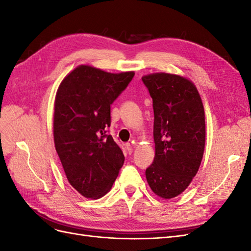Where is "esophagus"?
Wrapping results in <instances>:
<instances>
[{
	"mask_svg": "<svg viewBox=\"0 0 251 251\" xmlns=\"http://www.w3.org/2000/svg\"><path fill=\"white\" fill-rule=\"evenodd\" d=\"M126 150L128 154H132L133 153V147L131 146L130 143H126Z\"/></svg>",
	"mask_w": 251,
	"mask_h": 251,
	"instance_id": "34e87169",
	"label": "esophagus"
}]
</instances>
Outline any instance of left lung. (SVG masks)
Instances as JSON below:
<instances>
[{
  "mask_svg": "<svg viewBox=\"0 0 251 251\" xmlns=\"http://www.w3.org/2000/svg\"><path fill=\"white\" fill-rule=\"evenodd\" d=\"M141 79L153 100L156 151L146 177L157 196L172 199L185 191L202 161L203 103L194 83L179 75L155 73Z\"/></svg>",
  "mask_w": 251,
  "mask_h": 251,
  "instance_id": "1",
  "label": "left lung"
}]
</instances>
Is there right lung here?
<instances>
[{
    "label": "right lung",
    "mask_w": 251,
    "mask_h": 251,
    "mask_svg": "<svg viewBox=\"0 0 251 251\" xmlns=\"http://www.w3.org/2000/svg\"><path fill=\"white\" fill-rule=\"evenodd\" d=\"M134 72L113 74L79 66L60 83L54 102V144L69 183L86 198L107 194L125 162L108 134L111 104Z\"/></svg>",
    "instance_id": "1"
}]
</instances>
